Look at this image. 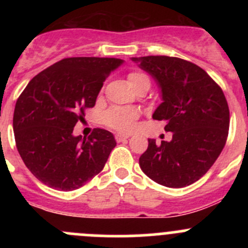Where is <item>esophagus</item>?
Masks as SVG:
<instances>
[{
    "label": "esophagus",
    "instance_id": "esophagus-1",
    "mask_svg": "<svg viewBox=\"0 0 248 248\" xmlns=\"http://www.w3.org/2000/svg\"><path fill=\"white\" fill-rule=\"evenodd\" d=\"M129 138L128 134H121V133H117L116 136H115V139H116L117 142H121V141H124V140H127Z\"/></svg>",
    "mask_w": 248,
    "mask_h": 248
}]
</instances>
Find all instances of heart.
Instances as JSON below:
<instances>
[{
	"label": "heart",
	"mask_w": 248,
	"mask_h": 248,
	"mask_svg": "<svg viewBox=\"0 0 248 248\" xmlns=\"http://www.w3.org/2000/svg\"><path fill=\"white\" fill-rule=\"evenodd\" d=\"M128 84L132 89L138 86V85H147L150 87V79L146 74L140 73V72H132L128 74ZM136 119L137 111L124 108L109 109L103 117L107 126L121 132L131 131L133 128Z\"/></svg>",
	"instance_id": "b5f03b06"
}]
</instances>
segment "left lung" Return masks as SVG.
<instances>
[{"instance_id":"obj_1","label":"left lung","mask_w":248,"mask_h":248,"mask_svg":"<svg viewBox=\"0 0 248 248\" xmlns=\"http://www.w3.org/2000/svg\"><path fill=\"white\" fill-rule=\"evenodd\" d=\"M161 90L155 120H166L170 141L149 146L141 170L157 184L181 188L198 181L218 158L229 129V108L221 87L197 64L169 56L132 57Z\"/></svg>"}]
</instances>
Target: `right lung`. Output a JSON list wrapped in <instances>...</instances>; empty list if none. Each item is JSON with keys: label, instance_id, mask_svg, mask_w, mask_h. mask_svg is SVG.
I'll list each match as a JSON object with an SVG mask.
<instances>
[{"label": "right lung", "instance_id": "right-lung-1", "mask_svg": "<svg viewBox=\"0 0 248 248\" xmlns=\"http://www.w3.org/2000/svg\"><path fill=\"white\" fill-rule=\"evenodd\" d=\"M122 63L114 57L63 59L37 74L20 94L13 116L16 149L44 185L73 191L104 168L116 146L112 133L96 128L82 138L73 136V128Z\"/></svg>", "mask_w": 248, "mask_h": 248}]
</instances>
